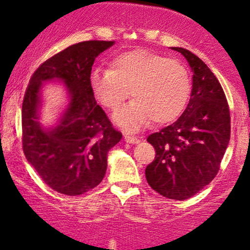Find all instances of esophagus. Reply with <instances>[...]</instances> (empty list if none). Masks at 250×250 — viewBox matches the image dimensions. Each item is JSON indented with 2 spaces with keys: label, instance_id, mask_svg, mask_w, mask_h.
<instances>
[{
  "label": "esophagus",
  "instance_id": "1",
  "mask_svg": "<svg viewBox=\"0 0 250 250\" xmlns=\"http://www.w3.org/2000/svg\"><path fill=\"white\" fill-rule=\"evenodd\" d=\"M125 142H128V143H139L140 142V140H139V137H135V136H129V135H125Z\"/></svg>",
  "mask_w": 250,
  "mask_h": 250
}]
</instances>
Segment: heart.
Wrapping results in <instances>:
<instances>
[{"label":"heart","instance_id":"b5f03b06","mask_svg":"<svg viewBox=\"0 0 250 250\" xmlns=\"http://www.w3.org/2000/svg\"><path fill=\"white\" fill-rule=\"evenodd\" d=\"M89 85L96 101L115 110L130 95L134 101L116 111L114 120L125 130H137L150 121L165 125L176 120L191 91L189 70L182 62L146 49L117 54L109 70L90 74Z\"/></svg>","mask_w":250,"mask_h":250}]
</instances>
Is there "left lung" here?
Returning <instances> with one entry per match:
<instances>
[{
    "instance_id": "8db88e82",
    "label": "left lung",
    "mask_w": 250,
    "mask_h": 250,
    "mask_svg": "<svg viewBox=\"0 0 250 250\" xmlns=\"http://www.w3.org/2000/svg\"><path fill=\"white\" fill-rule=\"evenodd\" d=\"M173 49L189 62L193 89L177 121L147 137L156 154L146 168V179L160 195L182 201L219 173L230 140V113L225 91L208 65L187 49Z\"/></svg>"
}]
</instances>
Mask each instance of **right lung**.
<instances>
[{
  "instance_id": "1",
  "label": "right lung",
  "mask_w": 250,
  "mask_h": 250,
  "mask_svg": "<svg viewBox=\"0 0 250 250\" xmlns=\"http://www.w3.org/2000/svg\"><path fill=\"white\" fill-rule=\"evenodd\" d=\"M113 41H84L44 61L30 77L22 103V148L28 162L51 189L69 196L91 190L107 170V155L122 139L96 103L89 85L94 61ZM59 78L66 83L71 103L53 131L36 121L42 82Z\"/></svg>"
}]
</instances>
